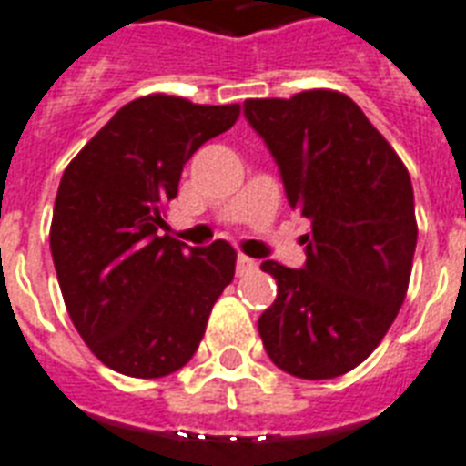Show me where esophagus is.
Returning <instances> with one entry per match:
<instances>
[{"label":"esophagus","mask_w":466,"mask_h":466,"mask_svg":"<svg viewBox=\"0 0 466 466\" xmlns=\"http://www.w3.org/2000/svg\"><path fill=\"white\" fill-rule=\"evenodd\" d=\"M254 268H256L254 258H248V256L244 254L237 256V276H247V273H251Z\"/></svg>","instance_id":"esophagus-1"}]
</instances>
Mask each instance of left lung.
<instances>
[{"mask_svg": "<svg viewBox=\"0 0 466 466\" xmlns=\"http://www.w3.org/2000/svg\"><path fill=\"white\" fill-rule=\"evenodd\" d=\"M244 116L280 168L288 203L311 225L302 268L261 263L278 283L258 319L263 348L302 380L346 375L404 305L419 237L409 171L339 91L248 98Z\"/></svg>", "mask_w": 466, "mask_h": 466, "instance_id": "left-lung-1", "label": "left lung"}]
</instances>
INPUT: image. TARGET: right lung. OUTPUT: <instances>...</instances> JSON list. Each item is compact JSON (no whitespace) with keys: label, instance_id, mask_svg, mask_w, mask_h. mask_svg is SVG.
<instances>
[{"label":"right lung","instance_id":"1","mask_svg":"<svg viewBox=\"0 0 466 466\" xmlns=\"http://www.w3.org/2000/svg\"><path fill=\"white\" fill-rule=\"evenodd\" d=\"M239 118V104L152 94L123 106L62 174L50 251L69 319L111 370L155 380L181 370L234 278L227 241L159 237L183 164Z\"/></svg>","mask_w":466,"mask_h":466}]
</instances>
